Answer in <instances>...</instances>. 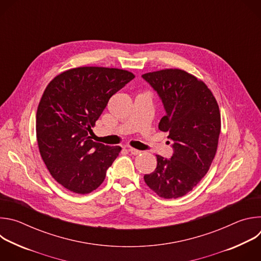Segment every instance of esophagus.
Returning <instances> with one entry per match:
<instances>
[{"label": "esophagus", "instance_id": "34e87169", "mask_svg": "<svg viewBox=\"0 0 261 261\" xmlns=\"http://www.w3.org/2000/svg\"><path fill=\"white\" fill-rule=\"evenodd\" d=\"M128 151H129L132 155H138V154L141 153L139 150H136V148H133V147H129Z\"/></svg>", "mask_w": 261, "mask_h": 261}]
</instances>
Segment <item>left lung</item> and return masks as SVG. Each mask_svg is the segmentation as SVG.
Wrapping results in <instances>:
<instances>
[{"mask_svg": "<svg viewBox=\"0 0 261 261\" xmlns=\"http://www.w3.org/2000/svg\"><path fill=\"white\" fill-rule=\"evenodd\" d=\"M142 79L163 103L166 114L159 129L173 142L171 158L157 155L156 169L143 178L160 197H181L201 180L214 160L221 130L219 106L205 84L184 70L150 72Z\"/></svg>", "mask_w": 261, "mask_h": 261, "instance_id": "obj_1", "label": "left lung"}]
</instances>
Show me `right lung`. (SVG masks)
<instances>
[{
    "label": "right lung",
    "instance_id": "add662e5",
    "mask_svg": "<svg viewBox=\"0 0 261 261\" xmlns=\"http://www.w3.org/2000/svg\"><path fill=\"white\" fill-rule=\"evenodd\" d=\"M134 79L116 68L80 67L56 76L36 115L40 155L53 177L66 189L87 194L103 182L122 147L91 139L110 97Z\"/></svg>",
    "mask_w": 261,
    "mask_h": 261
}]
</instances>
